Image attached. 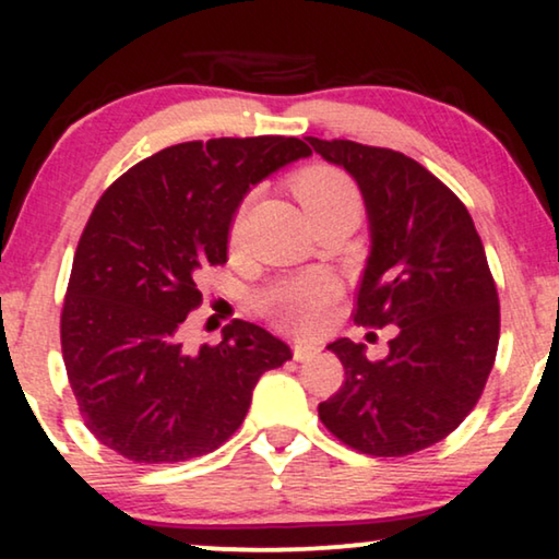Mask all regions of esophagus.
<instances>
[{
    "instance_id": "obj_1",
    "label": "esophagus",
    "mask_w": 559,
    "mask_h": 559,
    "mask_svg": "<svg viewBox=\"0 0 559 559\" xmlns=\"http://www.w3.org/2000/svg\"><path fill=\"white\" fill-rule=\"evenodd\" d=\"M320 343H310V341H295V346H293V356H295V361H300V364H305V361H312V358H316L318 354H320Z\"/></svg>"
}]
</instances>
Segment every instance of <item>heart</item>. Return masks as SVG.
Segmentation results:
<instances>
[{
  "label": "heart",
  "instance_id": "heart-1",
  "mask_svg": "<svg viewBox=\"0 0 559 559\" xmlns=\"http://www.w3.org/2000/svg\"><path fill=\"white\" fill-rule=\"evenodd\" d=\"M295 195L302 211L308 213L310 224L331 218L358 221L361 213V195L354 180L338 167L310 165L297 175ZM335 295V287L325 277H297L266 289L262 308L280 323L293 328H312L323 320L328 305Z\"/></svg>",
  "mask_w": 559,
  "mask_h": 559
}]
</instances>
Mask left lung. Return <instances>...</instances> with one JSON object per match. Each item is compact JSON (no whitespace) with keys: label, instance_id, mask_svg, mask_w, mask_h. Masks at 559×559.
<instances>
[{"label":"left lung","instance_id":"8db88e82","mask_svg":"<svg viewBox=\"0 0 559 559\" xmlns=\"http://www.w3.org/2000/svg\"><path fill=\"white\" fill-rule=\"evenodd\" d=\"M356 180L371 249L358 287V325H396L389 354L333 341L346 384L318 415L361 453L409 455L448 438L476 407L499 348V295L465 205L402 152L305 136Z\"/></svg>","mask_w":559,"mask_h":559}]
</instances>
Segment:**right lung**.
Segmentation results:
<instances>
[{
	"instance_id": "1",
	"label": "right lung",
	"mask_w": 559,
	"mask_h": 559,
	"mask_svg": "<svg viewBox=\"0 0 559 559\" xmlns=\"http://www.w3.org/2000/svg\"><path fill=\"white\" fill-rule=\"evenodd\" d=\"M297 136H221L159 150L121 175L83 228L60 316L68 381L86 427L134 463L213 453L239 430L264 371L293 358L247 320L218 346L180 333L201 305L198 277L226 264L243 198L308 157Z\"/></svg>"
}]
</instances>
